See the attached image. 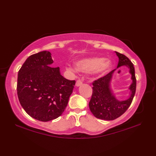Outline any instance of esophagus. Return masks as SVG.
I'll use <instances>...</instances> for the list:
<instances>
[{
    "label": "esophagus",
    "instance_id": "esophagus-1",
    "mask_svg": "<svg viewBox=\"0 0 156 156\" xmlns=\"http://www.w3.org/2000/svg\"><path fill=\"white\" fill-rule=\"evenodd\" d=\"M82 84V81L80 80H78L76 82V87H79V86H80Z\"/></svg>",
    "mask_w": 156,
    "mask_h": 156
}]
</instances>
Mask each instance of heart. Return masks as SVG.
Listing matches in <instances>:
<instances>
[{
    "label": "heart",
    "instance_id": "b5f03b06",
    "mask_svg": "<svg viewBox=\"0 0 156 156\" xmlns=\"http://www.w3.org/2000/svg\"><path fill=\"white\" fill-rule=\"evenodd\" d=\"M76 69L80 72H93L95 74L101 76L105 74L111 69L112 64L111 61L106 60L104 58L94 57L81 59L76 62ZM67 69L72 72L76 71V69L71 66H68Z\"/></svg>",
    "mask_w": 156,
    "mask_h": 156
}]
</instances>
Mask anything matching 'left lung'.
Returning <instances> with one entry per match:
<instances>
[{
	"mask_svg": "<svg viewBox=\"0 0 156 156\" xmlns=\"http://www.w3.org/2000/svg\"><path fill=\"white\" fill-rule=\"evenodd\" d=\"M115 52L119 58L117 68L122 66L128 67L133 82L129 87L131 92L130 97L127 100L121 101L115 98L110 87L112 76L115 69L92 82V94L89 102V108L95 117L107 121L119 117L127 110L133 101L136 90V78L133 63L127 56Z\"/></svg>",
	"mask_w": 156,
	"mask_h": 156,
	"instance_id": "8db88e82",
	"label": "left lung"
}]
</instances>
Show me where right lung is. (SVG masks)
I'll use <instances>...</instances> for the list:
<instances>
[{"instance_id":"obj_1","label":"right lung","mask_w":156,"mask_h":156,"mask_svg":"<svg viewBox=\"0 0 156 156\" xmlns=\"http://www.w3.org/2000/svg\"><path fill=\"white\" fill-rule=\"evenodd\" d=\"M51 54L43 51L26 59L18 72L17 95L27 113L37 120L49 121L64 112L75 80L63 77L59 68H53Z\"/></svg>"}]
</instances>
